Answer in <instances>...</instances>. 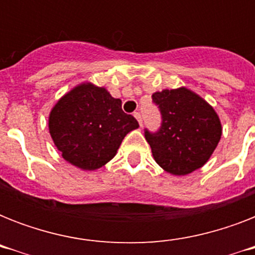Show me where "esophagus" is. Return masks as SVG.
I'll return each instance as SVG.
<instances>
[{
  "label": "esophagus",
  "instance_id": "1",
  "mask_svg": "<svg viewBox=\"0 0 255 255\" xmlns=\"http://www.w3.org/2000/svg\"><path fill=\"white\" fill-rule=\"evenodd\" d=\"M135 118L137 119V122H139L140 126H143V116H141V114H140V112H135Z\"/></svg>",
  "mask_w": 255,
  "mask_h": 255
}]
</instances>
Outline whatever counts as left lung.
Instances as JSON below:
<instances>
[{
    "label": "left lung",
    "instance_id": "obj_1",
    "mask_svg": "<svg viewBox=\"0 0 255 255\" xmlns=\"http://www.w3.org/2000/svg\"><path fill=\"white\" fill-rule=\"evenodd\" d=\"M161 114L157 131L144 129L156 163L167 172L184 176L201 168L221 139V123L205 100L181 87L152 95Z\"/></svg>",
    "mask_w": 255,
    "mask_h": 255
}]
</instances>
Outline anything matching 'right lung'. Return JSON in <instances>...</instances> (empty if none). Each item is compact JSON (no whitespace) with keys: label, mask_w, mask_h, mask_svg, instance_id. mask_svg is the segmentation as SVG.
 <instances>
[{"label":"right lung","mask_w":255,"mask_h":255,"mask_svg":"<svg viewBox=\"0 0 255 255\" xmlns=\"http://www.w3.org/2000/svg\"><path fill=\"white\" fill-rule=\"evenodd\" d=\"M137 127V120L122 110V100L91 83L66 94L49 118L50 135L62 157L86 170L108 163L124 136Z\"/></svg>","instance_id":"1"}]
</instances>
